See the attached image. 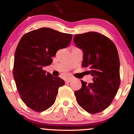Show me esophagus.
<instances>
[{"instance_id": "esophagus-1", "label": "esophagus", "mask_w": 134, "mask_h": 134, "mask_svg": "<svg viewBox=\"0 0 134 134\" xmlns=\"http://www.w3.org/2000/svg\"><path fill=\"white\" fill-rule=\"evenodd\" d=\"M72 80V77H69V78H67V79H65V82H71V81Z\"/></svg>"}]
</instances>
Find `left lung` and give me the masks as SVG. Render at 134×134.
<instances>
[{
	"label": "left lung",
	"mask_w": 134,
	"mask_h": 134,
	"mask_svg": "<svg viewBox=\"0 0 134 134\" xmlns=\"http://www.w3.org/2000/svg\"><path fill=\"white\" fill-rule=\"evenodd\" d=\"M74 42L83 52L82 67L90 69L93 82L81 80L75 91L77 103L90 113L103 111L111 103L120 84V60L114 43L96 32L75 35Z\"/></svg>",
	"instance_id": "obj_1"
}]
</instances>
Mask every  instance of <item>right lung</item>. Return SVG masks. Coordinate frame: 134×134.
I'll use <instances>...</instances> for the list:
<instances>
[{
  "label": "right lung",
  "instance_id": "right-lung-1",
  "mask_svg": "<svg viewBox=\"0 0 134 134\" xmlns=\"http://www.w3.org/2000/svg\"><path fill=\"white\" fill-rule=\"evenodd\" d=\"M72 35L48 27L26 33L20 40L14 55L13 76L23 102L31 110L41 112L54 104L58 88L65 84L59 77L46 74L57 52L68 47Z\"/></svg>",
  "mask_w": 134,
  "mask_h": 134
}]
</instances>
